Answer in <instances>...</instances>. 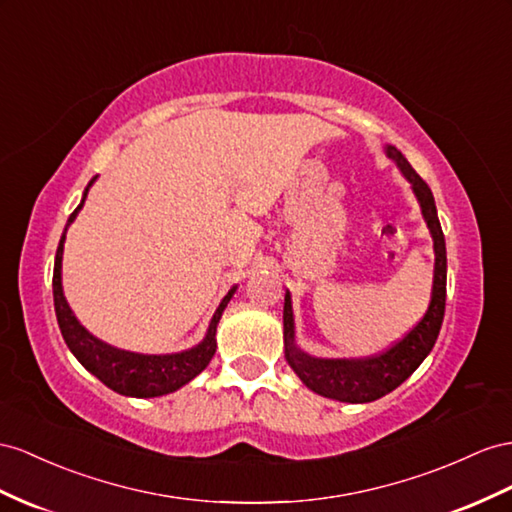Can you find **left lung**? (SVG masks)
Wrapping results in <instances>:
<instances>
[{
	"mask_svg": "<svg viewBox=\"0 0 512 512\" xmlns=\"http://www.w3.org/2000/svg\"><path fill=\"white\" fill-rule=\"evenodd\" d=\"M387 155L391 160H396L402 175L411 181L417 201L422 205L426 225L432 233V242H435V281H432V298L424 318L413 326L409 335L378 357L316 359L305 355L294 344L292 300L290 294H285V359L311 391L339 402H372L402 385L419 368V363L428 357L432 346H435L445 313V240L437 218L435 199H432L428 183L415 173L413 166L406 162V157L396 147H387Z\"/></svg>",
	"mask_w": 512,
	"mask_h": 512,
	"instance_id": "obj_1",
	"label": "left lung"
}]
</instances>
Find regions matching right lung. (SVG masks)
Returning <instances> with one entry per match:
<instances>
[{
  "instance_id": "1",
  "label": "right lung",
  "mask_w": 512,
  "mask_h": 512,
  "mask_svg": "<svg viewBox=\"0 0 512 512\" xmlns=\"http://www.w3.org/2000/svg\"><path fill=\"white\" fill-rule=\"evenodd\" d=\"M95 179L97 177L90 179L88 188L93 186ZM88 188L84 192L82 203L77 205L75 212L69 216L67 227L75 220L77 212L84 207ZM67 227H64V233L56 251L54 307H56V318H58L64 342H67L75 359L80 361L90 374H95L103 385L131 398L164 396V393L183 387L186 383H190L196 374H201L216 352V324L231 300L235 287L229 290L225 298H222V303L218 305L212 322H209L207 335L199 346L183 352H175V355H138V352L112 348L108 344H103L101 339L90 335L84 326L77 322L71 307L67 305V300H64L60 270H62V251H64V238H67Z\"/></svg>"
}]
</instances>
